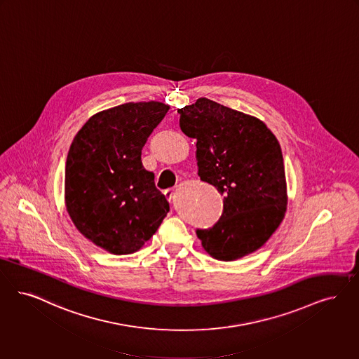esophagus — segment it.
Returning <instances> with one entry per match:
<instances>
[{
	"label": "esophagus",
	"instance_id": "1",
	"mask_svg": "<svg viewBox=\"0 0 359 359\" xmlns=\"http://www.w3.org/2000/svg\"><path fill=\"white\" fill-rule=\"evenodd\" d=\"M173 194H175V188H168V189H165V191H164L165 198H167L170 201H172Z\"/></svg>",
	"mask_w": 359,
	"mask_h": 359
}]
</instances>
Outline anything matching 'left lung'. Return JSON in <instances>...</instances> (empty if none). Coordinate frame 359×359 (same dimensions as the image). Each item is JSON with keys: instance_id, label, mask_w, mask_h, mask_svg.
<instances>
[{"instance_id": "obj_1", "label": "left lung", "mask_w": 359, "mask_h": 359, "mask_svg": "<svg viewBox=\"0 0 359 359\" xmlns=\"http://www.w3.org/2000/svg\"><path fill=\"white\" fill-rule=\"evenodd\" d=\"M177 112L182 130L196 140L201 180L224 196L220 219L196 235L212 258H243L266 243L285 217L280 145L257 117L205 97Z\"/></svg>"}]
</instances>
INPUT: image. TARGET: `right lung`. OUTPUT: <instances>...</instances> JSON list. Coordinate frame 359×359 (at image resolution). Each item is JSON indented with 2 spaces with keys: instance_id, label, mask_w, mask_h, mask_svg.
Segmentation results:
<instances>
[{
  "instance_id": "right-lung-1",
  "label": "right lung",
  "mask_w": 359,
  "mask_h": 359,
  "mask_svg": "<svg viewBox=\"0 0 359 359\" xmlns=\"http://www.w3.org/2000/svg\"><path fill=\"white\" fill-rule=\"evenodd\" d=\"M170 107L127 102L92 116L74 136L65 164V205L86 239L133 254L158 231L170 203L142 163V149Z\"/></svg>"
}]
</instances>
